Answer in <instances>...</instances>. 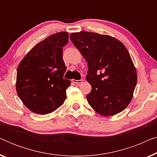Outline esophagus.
<instances>
[{"instance_id": "34e87169", "label": "esophagus", "mask_w": 157, "mask_h": 157, "mask_svg": "<svg viewBox=\"0 0 157 157\" xmlns=\"http://www.w3.org/2000/svg\"><path fill=\"white\" fill-rule=\"evenodd\" d=\"M72 81L74 83H76V84H80V83L83 82V80H81H81H75V79H73Z\"/></svg>"}]
</instances>
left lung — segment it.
<instances>
[{"label":"left lung","instance_id":"obj_1","mask_svg":"<svg viewBox=\"0 0 157 157\" xmlns=\"http://www.w3.org/2000/svg\"><path fill=\"white\" fill-rule=\"evenodd\" d=\"M70 38L88 63L90 106L104 117L121 112L132 101L137 82L136 68L125 46L112 36L92 32L73 33Z\"/></svg>","mask_w":157,"mask_h":157}]
</instances>
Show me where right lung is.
<instances>
[{
  "instance_id": "1",
  "label": "right lung",
  "mask_w": 157,
  "mask_h": 157,
  "mask_svg": "<svg viewBox=\"0 0 157 157\" xmlns=\"http://www.w3.org/2000/svg\"><path fill=\"white\" fill-rule=\"evenodd\" d=\"M67 32L53 34L36 45L17 68L16 92L23 104L38 114L51 113L63 104L71 81L64 79L66 70L63 47Z\"/></svg>"
}]
</instances>
